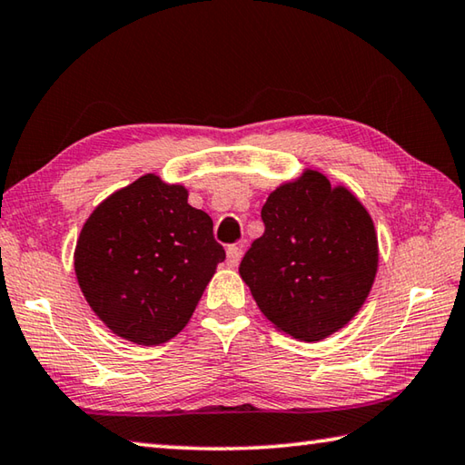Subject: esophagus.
Wrapping results in <instances>:
<instances>
[{
    "label": "esophagus",
    "instance_id": "1",
    "mask_svg": "<svg viewBox=\"0 0 465 465\" xmlns=\"http://www.w3.org/2000/svg\"><path fill=\"white\" fill-rule=\"evenodd\" d=\"M242 259V244H231L229 249H226V261H229V265H239V261Z\"/></svg>",
    "mask_w": 465,
    "mask_h": 465
}]
</instances>
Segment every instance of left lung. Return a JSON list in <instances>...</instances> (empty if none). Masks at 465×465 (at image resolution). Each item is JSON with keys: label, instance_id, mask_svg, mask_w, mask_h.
<instances>
[{"label": "left lung", "instance_id": "8db88e82", "mask_svg": "<svg viewBox=\"0 0 465 465\" xmlns=\"http://www.w3.org/2000/svg\"><path fill=\"white\" fill-rule=\"evenodd\" d=\"M265 232L239 273L269 322L303 341L334 334L354 318L374 282L379 244L364 206L346 188L305 170L271 192Z\"/></svg>", "mask_w": 465, "mask_h": 465}]
</instances>
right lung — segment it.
<instances>
[{
	"instance_id": "right-lung-1",
	"label": "right lung",
	"mask_w": 465,
	"mask_h": 465,
	"mask_svg": "<svg viewBox=\"0 0 465 465\" xmlns=\"http://www.w3.org/2000/svg\"><path fill=\"white\" fill-rule=\"evenodd\" d=\"M224 257L213 218L188 204L186 188L147 173L94 208L78 236L74 271L107 328L155 346L186 326Z\"/></svg>"
}]
</instances>
